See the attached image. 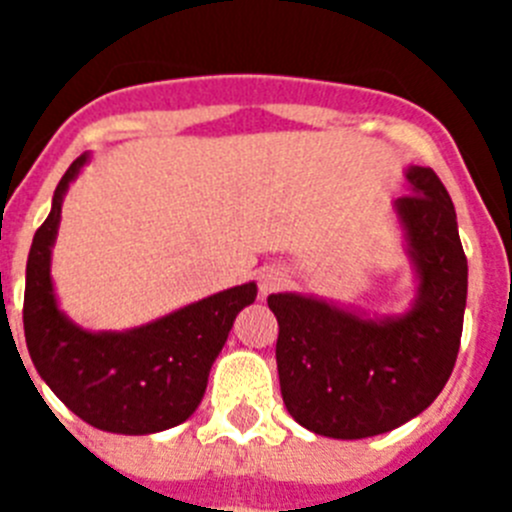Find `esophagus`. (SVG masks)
<instances>
[{"label":"esophagus","instance_id":"esophagus-1","mask_svg":"<svg viewBox=\"0 0 512 512\" xmlns=\"http://www.w3.org/2000/svg\"><path fill=\"white\" fill-rule=\"evenodd\" d=\"M284 282H287V274H284V271L264 269L259 277V289L264 295H269V292H277L279 287H284Z\"/></svg>","mask_w":512,"mask_h":512}]
</instances>
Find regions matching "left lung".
I'll return each instance as SVG.
<instances>
[{
	"mask_svg": "<svg viewBox=\"0 0 512 512\" xmlns=\"http://www.w3.org/2000/svg\"><path fill=\"white\" fill-rule=\"evenodd\" d=\"M413 192L395 202L418 266V300L395 320L300 295H269L277 315L284 405L307 431L369 438L423 413L454 372L467 307V256L456 210L433 169L410 166Z\"/></svg>",
	"mask_w": 512,
	"mask_h": 512,
	"instance_id": "obj_1",
	"label": "left lung"
}]
</instances>
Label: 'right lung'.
Masks as SVG:
<instances>
[{"instance_id": "add662e5", "label": "right lung", "mask_w": 512, "mask_h": 512, "mask_svg": "<svg viewBox=\"0 0 512 512\" xmlns=\"http://www.w3.org/2000/svg\"><path fill=\"white\" fill-rule=\"evenodd\" d=\"M84 164L87 153L66 169L30 246L22 305L27 351L58 400L99 431H166L197 410L212 361L235 315L256 300V284L217 292L128 333H89L63 318L51 284V246L63 194Z\"/></svg>"}]
</instances>
